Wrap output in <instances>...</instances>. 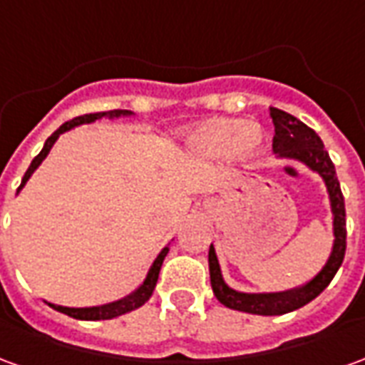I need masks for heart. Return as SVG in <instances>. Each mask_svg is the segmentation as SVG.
Returning a JSON list of instances; mask_svg holds the SVG:
<instances>
[{
	"instance_id": "heart-1",
	"label": "heart",
	"mask_w": 365,
	"mask_h": 365,
	"mask_svg": "<svg viewBox=\"0 0 365 365\" xmlns=\"http://www.w3.org/2000/svg\"><path fill=\"white\" fill-rule=\"evenodd\" d=\"M193 150L205 156L235 154L237 158H252L264 144V130L254 123H242L235 119L211 120L201 125L190 135Z\"/></svg>"
}]
</instances>
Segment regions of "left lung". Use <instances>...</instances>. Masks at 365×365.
Masks as SVG:
<instances>
[{"label": "left lung", "instance_id": "obj_1", "mask_svg": "<svg viewBox=\"0 0 365 365\" xmlns=\"http://www.w3.org/2000/svg\"><path fill=\"white\" fill-rule=\"evenodd\" d=\"M269 115L274 120L275 135L272 148L279 158L299 160L301 164L311 168L313 172L321 175L327 185L330 199V209H332V229H334V245L330 252L329 260L322 266L319 274L314 275L311 282L305 285H299L295 289L277 291V293H242L229 287L222 279L221 266L217 260L213 245L209 246V274H211V287H213L215 297L221 301L222 305L242 311V313L252 314H285L295 311L299 307L307 305L313 301L317 295H321L327 289V285L332 282V277L342 266L346 252V209L344 197L340 191L336 170L330 160L329 152L324 150L321 136L309 128L305 123L295 119L289 113L269 107Z\"/></svg>", "mask_w": 365, "mask_h": 365}]
</instances>
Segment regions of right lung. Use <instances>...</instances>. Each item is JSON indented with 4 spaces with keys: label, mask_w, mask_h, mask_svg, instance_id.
Returning <instances> with one entry per match:
<instances>
[{
    "label": "right lung",
    "mask_w": 365,
    "mask_h": 365,
    "mask_svg": "<svg viewBox=\"0 0 365 365\" xmlns=\"http://www.w3.org/2000/svg\"><path fill=\"white\" fill-rule=\"evenodd\" d=\"M128 115H133V113L123 111V109H115V111L88 113V115H82V117H76V119L64 123V125H62L58 130H54V133H52V135L46 138L43 150L36 154L35 160L31 162V166H29V170L25 172V175H23V182H21L17 193H19L23 187H25V183L29 182V178L33 175V172H35L36 168L43 164V160L48 156V152H51V148L54 146V143L58 140V136L62 135V133H66V130L78 127V125H83V123H93V120H97V119H103V117L117 119V117H128ZM168 250H170L168 246H164V248H162V252L156 256V260L152 262V266H150V269H148L146 277H144V282L140 283V285H138V287H136V289L133 291L130 295H127V297L119 299V301H113V303H107V305L83 307V309L52 305V303H48V305H51L52 309L60 311V313L68 314V317H74V319H80V321H107V319H115V317H120V314L130 313V311H135V309H138V307H143L144 303H146V301L152 297V291H154V287H156L160 268H162V262H164V258H166Z\"/></svg>",
    "instance_id": "obj_1"
}]
</instances>
